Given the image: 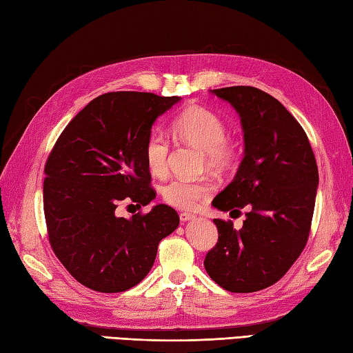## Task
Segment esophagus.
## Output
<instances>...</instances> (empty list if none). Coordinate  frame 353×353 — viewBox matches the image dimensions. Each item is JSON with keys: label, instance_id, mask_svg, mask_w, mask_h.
I'll return each mask as SVG.
<instances>
[{"label": "esophagus", "instance_id": "esophagus-1", "mask_svg": "<svg viewBox=\"0 0 353 353\" xmlns=\"http://www.w3.org/2000/svg\"><path fill=\"white\" fill-rule=\"evenodd\" d=\"M179 216H181V221H190V220H192L194 219V216H196V215H194V214H190V212H181V214H179Z\"/></svg>", "mask_w": 353, "mask_h": 353}]
</instances>
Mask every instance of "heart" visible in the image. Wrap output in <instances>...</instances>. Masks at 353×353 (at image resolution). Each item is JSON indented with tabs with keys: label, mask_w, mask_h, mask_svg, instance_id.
<instances>
[{
	"label": "heart",
	"mask_w": 353,
	"mask_h": 353,
	"mask_svg": "<svg viewBox=\"0 0 353 353\" xmlns=\"http://www.w3.org/2000/svg\"><path fill=\"white\" fill-rule=\"evenodd\" d=\"M171 129L177 139L205 152L206 163L216 171L230 170L239 159V142L228 134L224 119L211 109L203 106L186 108L174 118ZM170 153V142L162 133L153 132L148 134L144 144V159L148 171L154 177H163L168 172ZM214 190L215 185L209 179H172L162 186L161 196L163 203L168 206L191 211L201 200L211 196Z\"/></svg>",
	"instance_id": "heart-1"
}]
</instances>
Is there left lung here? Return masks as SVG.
<instances>
[{
	"instance_id": "1",
	"label": "left lung",
	"mask_w": 353,
	"mask_h": 353,
	"mask_svg": "<svg viewBox=\"0 0 353 353\" xmlns=\"http://www.w3.org/2000/svg\"><path fill=\"white\" fill-rule=\"evenodd\" d=\"M234 106L245 154L234 181L212 201L241 214L243 229L215 219L219 241L206 253L211 279L230 292L272 287L308 243L319 183L317 162L303 127L274 97L253 86L214 89Z\"/></svg>"
}]
</instances>
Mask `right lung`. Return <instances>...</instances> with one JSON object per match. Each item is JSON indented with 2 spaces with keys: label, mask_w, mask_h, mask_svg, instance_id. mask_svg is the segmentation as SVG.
I'll return each instance as SVG.
<instances>
[{
  "label": "right lung",
  "mask_w": 353,
  "mask_h": 353,
  "mask_svg": "<svg viewBox=\"0 0 353 353\" xmlns=\"http://www.w3.org/2000/svg\"><path fill=\"white\" fill-rule=\"evenodd\" d=\"M181 97L118 91L97 97L65 127L45 163L43 214L52 252L70 274L100 292L139 283L161 239L179 226L167 205L118 215L156 197L144 159L154 119ZM133 206V205H132Z\"/></svg>",
  "instance_id": "right-lung-1"
}]
</instances>
